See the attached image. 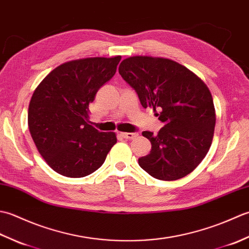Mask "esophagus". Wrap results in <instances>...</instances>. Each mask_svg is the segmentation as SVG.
Here are the masks:
<instances>
[{
  "instance_id": "1",
  "label": "esophagus",
  "mask_w": 249,
  "mask_h": 249,
  "mask_svg": "<svg viewBox=\"0 0 249 249\" xmlns=\"http://www.w3.org/2000/svg\"><path fill=\"white\" fill-rule=\"evenodd\" d=\"M121 136L123 137V138H125V139L131 140V139L137 138V137H138V134H137V133H122Z\"/></svg>"
}]
</instances>
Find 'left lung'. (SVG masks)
<instances>
[{"label":"left lung","mask_w":249,"mask_h":249,"mask_svg":"<svg viewBox=\"0 0 249 249\" xmlns=\"http://www.w3.org/2000/svg\"><path fill=\"white\" fill-rule=\"evenodd\" d=\"M119 72L135 89L142 107L152 108L163 123L157 135L142 133L152 149L139 158V166L162 181L193 172L208 154L214 136L215 107L206 84L165 57L129 56L122 61Z\"/></svg>","instance_id":"left-lung-1"}]
</instances>
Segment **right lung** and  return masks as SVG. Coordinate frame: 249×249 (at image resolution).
Returning <instances> with one entry per match:
<instances>
[{
    "instance_id": "add662e5",
    "label": "right lung",
    "mask_w": 249,
    "mask_h": 249,
    "mask_svg": "<svg viewBox=\"0 0 249 249\" xmlns=\"http://www.w3.org/2000/svg\"><path fill=\"white\" fill-rule=\"evenodd\" d=\"M121 56L84 57L63 63L32 95L28 124L39 154L55 172L83 178L103 165L116 143L113 131L100 133L89 121V105L116 71Z\"/></svg>"
}]
</instances>
